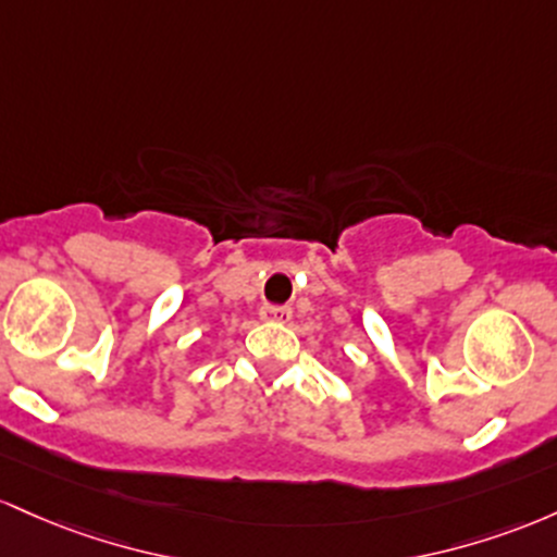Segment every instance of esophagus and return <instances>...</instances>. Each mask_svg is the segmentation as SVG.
Segmentation results:
<instances>
[{"label":"esophagus","mask_w":557,"mask_h":557,"mask_svg":"<svg viewBox=\"0 0 557 557\" xmlns=\"http://www.w3.org/2000/svg\"><path fill=\"white\" fill-rule=\"evenodd\" d=\"M262 321L268 323H289L292 321V308H276V305H265L260 312Z\"/></svg>","instance_id":"obj_1"}]
</instances>
